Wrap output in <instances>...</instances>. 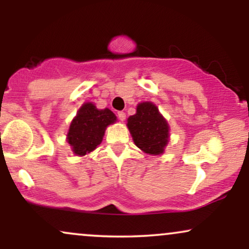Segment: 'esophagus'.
Returning <instances> with one entry per match:
<instances>
[{
    "label": "esophagus",
    "instance_id": "1",
    "mask_svg": "<svg viewBox=\"0 0 249 249\" xmlns=\"http://www.w3.org/2000/svg\"><path fill=\"white\" fill-rule=\"evenodd\" d=\"M117 116H118L119 121H121V122H124L125 118H126V113L123 112V111H119V112L117 113Z\"/></svg>",
    "mask_w": 249,
    "mask_h": 249
}]
</instances>
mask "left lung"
Returning a JSON list of instances; mask_svg holds the SVG:
<instances>
[{
    "label": "left lung",
    "mask_w": 249,
    "mask_h": 249,
    "mask_svg": "<svg viewBox=\"0 0 249 249\" xmlns=\"http://www.w3.org/2000/svg\"><path fill=\"white\" fill-rule=\"evenodd\" d=\"M126 125L133 142L142 152L150 156L165 152L170 141V125L152 102L139 103L136 113L127 118Z\"/></svg>",
    "instance_id": "1"
}]
</instances>
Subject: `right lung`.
<instances>
[{
  "label": "right lung",
  "instance_id": "add662e5",
  "mask_svg": "<svg viewBox=\"0 0 249 249\" xmlns=\"http://www.w3.org/2000/svg\"><path fill=\"white\" fill-rule=\"evenodd\" d=\"M116 122L117 117L110 108L101 110L93 103H84L71 121L67 133V142L72 153L83 157L96 150L107 127Z\"/></svg>",
  "mask_w": 249,
  "mask_h": 249
}]
</instances>
